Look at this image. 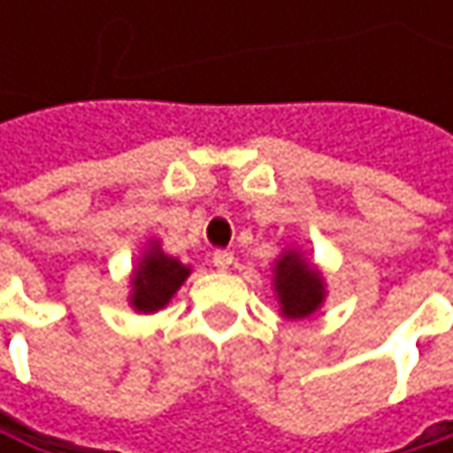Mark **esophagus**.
<instances>
[{
    "label": "esophagus",
    "mask_w": 453,
    "mask_h": 453,
    "mask_svg": "<svg viewBox=\"0 0 453 453\" xmlns=\"http://www.w3.org/2000/svg\"><path fill=\"white\" fill-rule=\"evenodd\" d=\"M212 265H215L218 270L226 273L227 267L233 265V254H230V251H215V254H212Z\"/></svg>",
    "instance_id": "34e87169"
}]
</instances>
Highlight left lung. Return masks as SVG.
Masks as SVG:
<instances>
[{"label":"left lung","instance_id":"left-lung-1","mask_svg":"<svg viewBox=\"0 0 453 453\" xmlns=\"http://www.w3.org/2000/svg\"><path fill=\"white\" fill-rule=\"evenodd\" d=\"M273 294L286 319H307L325 304L327 283L302 249L286 246L273 262Z\"/></svg>","mask_w":453,"mask_h":453}]
</instances>
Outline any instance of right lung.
<instances>
[{
    "instance_id": "1",
    "label": "right lung",
    "mask_w": 453,
    "mask_h": 453,
    "mask_svg": "<svg viewBox=\"0 0 453 453\" xmlns=\"http://www.w3.org/2000/svg\"><path fill=\"white\" fill-rule=\"evenodd\" d=\"M188 275H191V265H183L180 259L165 254L162 243L157 238H149L131 273V291H128L131 310L138 315H154L165 310Z\"/></svg>"
}]
</instances>
